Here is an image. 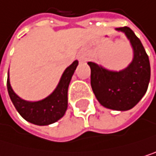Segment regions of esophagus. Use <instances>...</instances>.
Here are the masks:
<instances>
[{
  "label": "esophagus",
  "mask_w": 156,
  "mask_h": 156,
  "mask_svg": "<svg viewBox=\"0 0 156 156\" xmlns=\"http://www.w3.org/2000/svg\"><path fill=\"white\" fill-rule=\"evenodd\" d=\"M80 60H83V58H82V57H81V58H80Z\"/></svg>",
  "instance_id": "obj_1"
}]
</instances>
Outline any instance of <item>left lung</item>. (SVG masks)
<instances>
[{"mask_svg": "<svg viewBox=\"0 0 156 156\" xmlns=\"http://www.w3.org/2000/svg\"><path fill=\"white\" fill-rule=\"evenodd\" d=\"M126 33L134 50L130 65L119 73L110 72L96 63L91 69V87L98 102L112 110L127 111L133 108L147 91L151 77L149 57L134 31L128 27L118 28Z\"/></svg>", "mask_w": 156, "mask_h": 156, "instance_id": "left-lung-1", "label": "left lung"}]
</instances>
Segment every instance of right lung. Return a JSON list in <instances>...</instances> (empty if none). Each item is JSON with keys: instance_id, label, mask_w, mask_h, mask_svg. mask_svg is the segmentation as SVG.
I'll list each match as a JSON object with an SVG mask.
<instances>
[{"instance_id": "1", "label": "right lung", "mask_w": 156, "mask_h": 156, "mask_svg": "<svg viewBox=\"0 0 156 156\" xmlns=\"http://www.w3.org/2000/svg\"><path fill=\"white\" fill-rule=\"evenodd\" d=\"M78 61L75 60L62 74L56 90L43 100L30 102L20 98L12 89L9 77L7 78V90L16 111L25 120L38 126H47L59 120L68 107V87Z\"/></svg>"}]
</instances>
